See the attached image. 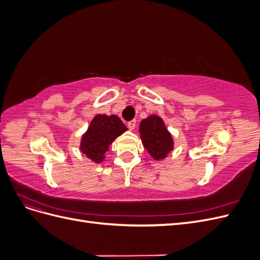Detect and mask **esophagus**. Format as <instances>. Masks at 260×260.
Returning a JSON list of instances; mask_svg holds the SVG:
<instances>
[{
	"label": "esophagus",
	"mask_w": 260,
	"mask_h": 260,
	"mask_svg": "<svg viewBox=\"0 0 260 260\" xmlns=\"http://www.w3.org/2000/svg\"><path fill=\"white\" fill-rule=\"evenodd\" d=\"M136 125H137V120H135V119H133V120H131V121H129V122H128V127H129V129H130V130H133V129H135V128H136Z\"/></svg>",
	"instance_id": "34e87169"
}]
</instances>
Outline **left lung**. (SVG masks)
<instances>
[{
	"label": "left lung",
	"mask_w": 260,
	"mask_h": 260,
	"mask_svg": "<svg viewBox=\"0 0 260 260\" xmlns=\"http://www.w3.org/2000/svg\"><path fill=\"white\" fill-rule=\"evenodd\" d=\"M140 136L142 143L154 159L160 160L174 149V140L159 116L151 115L140 123Z\"/></svg>",
	"instance_id": "8db88e82"
}]
</instances>
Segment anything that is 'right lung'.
<instances>
[{"label": "right lung", "instance_id": "right-lung-1", "mask_svg": "<svg viewBox=\"0 0 260 260\" xmlns=\"http://www.w3.org/2000/svg\"><path fill=\"white\" fill-rule=\"evenodd\" d=\"M124 131L127 127L119 117L96 115L81 138L80 151L92 161L100 164L104 160L109 145Z\"/></svg>", "mask_w": 260, "mask_h": 260}]
</instances>
